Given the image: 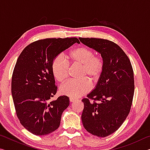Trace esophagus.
I'll use <instances>...</instances> for the list:
<instances>
[{"mask_svg": "<svg viewBox=\"0 0 150 150\" xmlns=\"http://www.w3.org/2000/svg\"><path fill=\"white\" fill-rule=\"evenodd\" d=\"M69 100H70L71 103H73V102H75V101L76 100V99H75V98H69Z\"/></svg>", "mask_w": 150, "mask_h": 150, "instance_id": "esophagus-1", "label": "esophagus"}]
</instances>
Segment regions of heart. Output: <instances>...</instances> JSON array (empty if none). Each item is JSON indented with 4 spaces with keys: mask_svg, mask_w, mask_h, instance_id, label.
I'll list each match as a JSON object with an SVG mask.
<instances>
[{
    "mask_svg": "<svg viewBox=\"0 0 150 150\" xmlns=\"http://www.w3.org/2000/svg\"><path fill=\"white\" fill-rule=\"evenodd\" d=\"M69 58L73 65L81 66L80 78H87L93 83L100 79L105 70V61L100 55H95L93 50L87 47H79L71 51ZM52 71L55 79L63 83L69 77V63L62 55L53 60ZM91 85L87 79L69 81L60 87V93L71 98H79L90 91Z\"/></svg>",
    "mask_w": 150,
    "mask_h": 150,
    "instance_id": "b5f03b06",
    "label": "heart"
}]
</instances>
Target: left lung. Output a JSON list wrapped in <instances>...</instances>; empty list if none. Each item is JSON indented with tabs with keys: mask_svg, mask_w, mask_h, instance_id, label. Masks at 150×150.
I'll return each instance as SVG.
<instances>
[{
	"mask_svg": "<svg viewBox=\"0 0 150 150\" xmlns=\"http://www.w3.org/2000/svg\"><path fill=\"white\" fill-rule=\"evenodd\" d=\"M79 39L100 53L105 61V70L95 89L82 100L81 115L85 130L104 138L117 130L130 112L134 93L132 66L122 48L113 42L93 38Z\"/></svg>",
	"mask_w": 150,
	"mask_h": 150,
	"instance_id": "left-lung-1",
	"label": "left lung"
}]
</instances>
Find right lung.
Returning <instances> with one entry per match:
<instances>
[{
    "label": "right lung",
    "instance_id": "right-lung-1",
    "mask_svg": "<svg viewBox=\"0 0 150 150\" xmlns=\"http://www.w3.org/2000/svg\"><path fill=\"white\" fill-rule=\"evenodd\" d=\"M77 38L40 40L24 48L18 58L12 77L11 91L16 115L27 130L47 135L59 128L69 97L57 93L52 65L54 58L75 43Z\"/></svg>",
    "mask_w": 150,
    "mask_h": 150
}]
</instances>
